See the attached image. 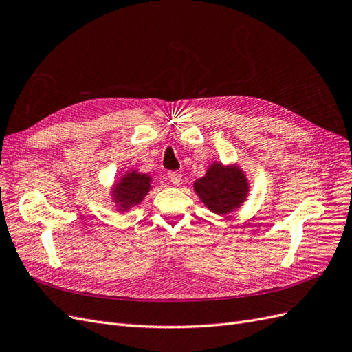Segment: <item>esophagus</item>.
Returning <instances> with one entry per match:
<instances>
[{"instance_id":"1","label":"esophagus","mask_w":352,"mask_h":352,"mask_svg":"<svg viewBox=\"0 0 352 352\" xmlns=\"http://www.w3.org/2000/svg\"><path fill=\"white\" fill-rule=\"evenodd\" d=\"M167 177L173 185H179L180 179H182V173H180V172H168Z\"/></svg>"}]
</instances>
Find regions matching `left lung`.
I'll list each match as a JSON object with an SVG mask.
<instances>
[{"instance_id":"8db88e82","label":"left lung","mask_w":352,"mask_h":352,"mask_svg":"<svg viewBox=\"0 0 352 352\" xmlns=\"http://www.w3.org/2000/svg\"><path fill=\"white\" fill-rule=\"evenodd\" d=\"M194 189L210 211L225 216L243 204L250 186L238 166H223L217 162L208 167L204 177L197 180Z\"/></svg>"}]
</instances>
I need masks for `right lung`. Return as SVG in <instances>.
Listing matches in <instances>:
<instances>
[{"label":"right lung","mask_w":352,"mask_h":352,"mask_svg":"<svg viewBox=\"0 0 352 352\" xmlns=\"http://www.w3.org/2000/svg\"><path fill=\"white\" fill-rule=\"evenodd\" d=\"M151 176L146 173H138L136 170H131L114 184L111 190L113 201L119 211H127L136 207L146 197L151 189Z\"/></svg>","instance_id":"obj_1"}]
</instances>
